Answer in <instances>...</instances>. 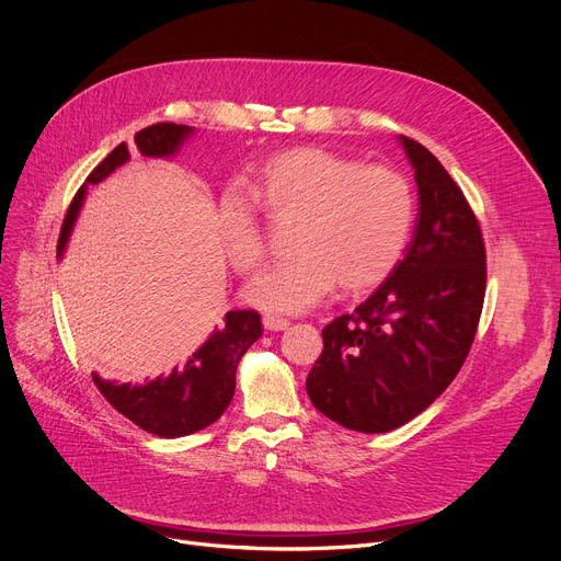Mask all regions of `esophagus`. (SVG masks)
<instances>
[{
  "label": "esophagus",
  "instance_id": "esophagus-1",
  "mask_svg": "<svg viewBox=\"0 0 561 561\" xmlns=\"http://www.w3.org/2000/svg\"><path fill=\"white\" fill-rule=\"evenodd\" d=\"M262 322H264V329H266V331H286V329L290 327L288 320L277 318V316H264Z\"/></svg>",
  "mask_w": 561,
  "mask_h": 561
}]
</instances>
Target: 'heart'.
<instances>
[{"label":"heart","instance_id":"obj_1","mask_svg":"<svg viewBox=\"0 0 561 561\" xmlns=\"http://www.w3.org/2000/svg\"><path fill=\"white\" fill-rule=\"evenodd\" d=\"M250 194L271 219L297 224L290 239L295 257L245 286V299L268 313L309 311L337 282L346 293L380 286L414 230V190L400 172L320 147H295L266 161ZM217 224L234 271L248 273L262 262L257 213L241 192L224 194Z\"/></svg>","mask_w":561,"mask_h":561}]
</instances>
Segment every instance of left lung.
<instances>
[{
	"label": "left lung",
	"instance_id": "obj_1",
	"mask_svg": "<svg viewBox=\"0 0 561 561\" xmlns=\"http://www.w3.org/2000/svg\"><path fill=\"white\" fill-rule=\"evenodd\" d=\"M398 140L419 185L414 237L380 288L322 329L307 378L318 412L365 434L410 423L449 387L485 295V245L470 203L427 147Z\"/></svg>",
	"mask_w": 561,
	"mask_h": 561
}]
</instances>
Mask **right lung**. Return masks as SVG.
Returning <instances> with one entry per match:
<instances>
[{
    "mask_svg": "<svg viewBox=\"0 0 561 561\" xmlns=\"http://www.w3.org/2000/svg\"><path fill=\"white\" fill-rule=\"evenodd\" d=\"M192 134L194 129L187 125L159 123L140 129L134 140L142 157L172 159ZM127 161L129 149L125 142H121L87 176L65 217L58 239V257H62L76 226L87 196V185L105 181ZM260 335L262 320L257 311H228L226 324L215 329V333L190 355L187 363L183 367H174L170 376H159L145 385L103 380L95 371L91 378L114 410L127 416L140 430L161 438L187 436L213 425L228 410L234 396V374L239 360L248 346L260 340Z\"/></svg>",
    "mask_w": 561,
    "mask_h": 561,
    "instance_id": "right-lung-1",
    "label": "right lung"
}]
</instances>
